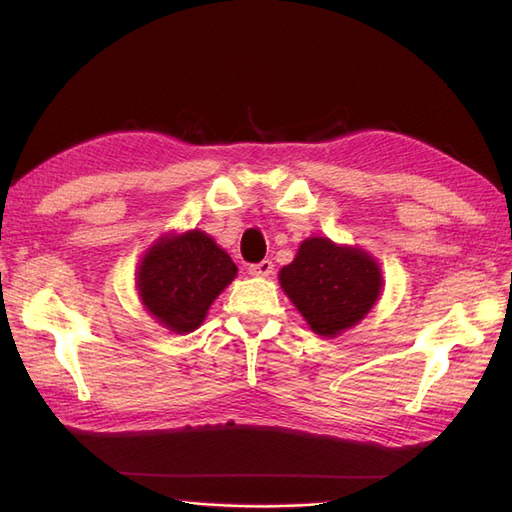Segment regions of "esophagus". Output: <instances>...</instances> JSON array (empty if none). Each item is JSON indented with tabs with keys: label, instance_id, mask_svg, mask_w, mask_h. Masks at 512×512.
<instances>
[{
	"label": "esophagus",
	"instance_id": "esophagus-1",
	"mask_svg": "<svg viewBox=\"0 0 512 512\" xmlns=\"http://www.w3.org/2000/svg\"><path fill=\"white\" fill-rule=\"evenodd\" d=\"M273 270H275V264L270 262V259H264V262H259V264H250L248 266V275L268 277V275H273Z\"/></svg>",
	"mask_w": 512,
	"mask_h": 512
}]
</instances>
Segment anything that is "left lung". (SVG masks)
Masks as SVG:
<instances>
[{
  "mask_svg": "<svg viewBox=\"0 0 512 512\" xmlns=\"http://www.w3.org/2000/svg\"><path fill=\"white\" fill-rule=\"evenodd\" d=\"M279 284L310 330L334 339L374 308L383 275L363 248L308 237L297 257L279 270Z\"/></svg>",
  "mask_w": 512,
  "mask_h": 512,
  "instance_id": "1",
  "label": "left lung"
}]
</instances>
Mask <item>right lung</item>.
I'll return each instance as SVG.
<instances>
[{
  "label": "right lung",
  "mask_w": 512,
  "mask_h": 512,
  "mask_svg": "<svg viewBox=\"0 0 512 512\" xmlns=\"http://www.w3.org/2000/svg\"><path fill=\"white\" fill-rule=\"evenodd\" d=\"M237 266L224 248L193 228L165 235L151 246L136 273L145 310L176 334L200 328L217 295L231 284Z\"/></svg>",
  "instance_id": "add662e5"
}]
</instances>
